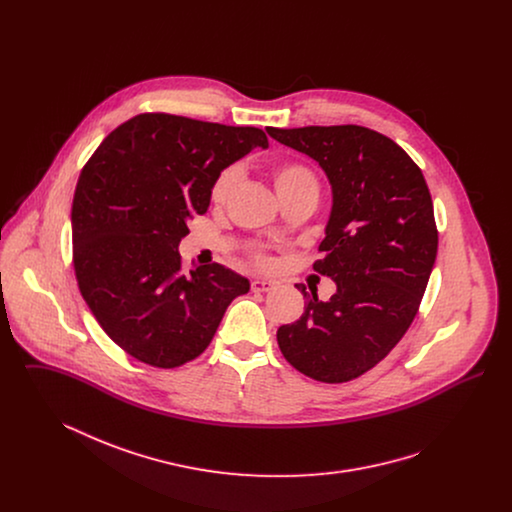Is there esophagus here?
I'll use <instances>...</instances> for the list:
<instances>
[{"label": "esophagus", "instance_id": "esophagus-1", "mask_svg": "<svg viewBox=\"0 0 512 512\" xmlns=\"http://www.w3.org/2000/svg\"><path fill=\"white\" fill-rule=\"evenodd\" d=\"M272 288H274V284L267 282V280H253L251 282V290L253 292H270Z\"/></svg>", "mask_w": 512, "mask_h": 512}]
</instances>
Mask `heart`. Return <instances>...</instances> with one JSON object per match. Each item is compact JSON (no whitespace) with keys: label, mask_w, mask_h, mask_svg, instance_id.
I'll return each instance as SVG.
<instances>
[{"label":"heart","mask_w":512,"mask_h":512,"mask_svg":"<svg viewBox=\"0 0 512 512\" xmlns=\"http://www.w3.org/2000/svg\"><path fill=\"white\" fill-rule=\"evenodd\" d=\"M238 169L236 167H228L220 172L219 176L215 178L213 186H211V203L213 205H224L228 195L232 194L236 182H238ZM270 178L274 184V190L282 201L288 199H295V197H315L317 199L320 186H318L317 174L313 169L301 161H278L270 167ZM255 263L261 268H268L272 265V261L268 259L267 255L257 253Z\"/></svg>","instance_id":"heart-1"}]
</instances>
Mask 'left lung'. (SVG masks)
<instances>
[{
	"mask_svg": "<svg viewBox=\"0 0 512 512\" xmlns=\"http://www.w3.org/2000/svg\"><path fill=\"white\" fill-rule=\"evenodd\" d=\"M315 159L332 184L322 259L313 268L338 292L307 297L305 313L278 328L286 361L341 384L378 365L405 336L438 253L434 205L422 171L388 136L357 124L267 128Z\"/></svg>",
	"mask_w": 512,
	"mask_h": 512,
	"instance_id": "1",
	"label": "left lung"
}]
</instances>
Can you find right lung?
Returning <instances> with one entry per match:
<instances>
[{"label":"right lung","mask_w":512,"mask_h":512,"mask_svg":"<svg viewBox=\"0 0 512 512\" xmlns=\"http://www.w3.org/2000/svg\"><path fill=\"white\" fill-rule=\"evenodd\" d=\"M253 147L255 126L142 113L94 151L74 190L73 263L80 293L105 334L134 359L176 368L213 340L249 280L219 263L182 270L188 219L207 213L222 169Z\"/></svg>","instance_id":"add662e5"}]
</instances>
